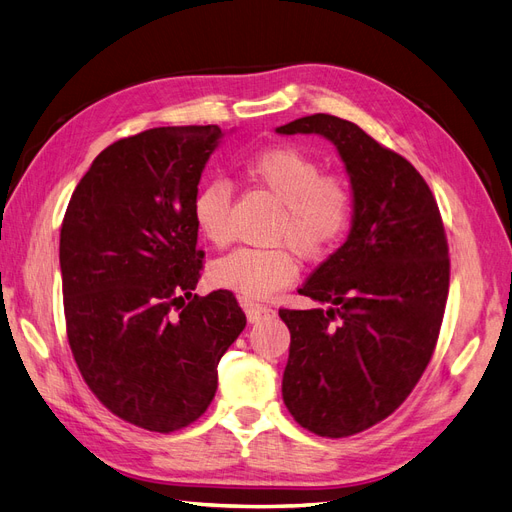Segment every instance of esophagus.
<instances>
[{
  "mask_svg": "<svg viewBox=\"0 0 512 512\" xmlns=\"http://www.w3.org/2000/svg\"><path fill=\"white\" fill-rule=\"evenodd\" d=\"M245 314L250 322H260V320L275 316V309L269 305H260V303L250 301V303H245Z\"/></svg>",
  "mask_w": 512,
  "mask_h": 512,
  "instance_id": "obj_1",
  "label": "esophagus"
}]
</instances>
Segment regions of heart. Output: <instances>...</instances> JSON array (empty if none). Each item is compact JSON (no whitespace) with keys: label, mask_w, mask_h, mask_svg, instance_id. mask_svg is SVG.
<instances>
[{"label":"heart","mask_w":512,"mask_h":512,"mask_svg":"<svg viewBox=\"0 0 512 512\" xmlns=\"http://www.w3.org/2000/svg\"><path fill=\"white\" fill-rule=\"evenodd\" d=\"M243 177L271 194L282 205L271 232L273 243L290 244L305 260H316L335 250L352 222V192L344 181L327 177L312 156L297 147L262 149L243 160ZM232 192L224 181H209L192 200L196 228L209 243L226 245L230 230ZM297 260L285 245L269 250H241L211 265V282L245 299H265L294 282Z\"/></svg>","instance_id":"heart-1"}]
</instances>
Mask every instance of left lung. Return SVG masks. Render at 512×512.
Listing matches in <instances>:
<instances>
[{
  "label": "left lung",
  "instance_id": "1",
  "mask_svg": "<svg viewBox=\"0 0 512 512\" xmlns=\"http://www.w3.org/2000/svg\"><path fill=\"white\" fill-rule=\"evenodd\" d=\"M277 134H320L352 185V228L299 294L327 303L280 309L290 331L282 395L301 427L346 438L384 421L421 380L448 297V243L421 173L356 123L309 115Z\"/></svg>",
  "mask_w": 512,
  "mask_h": 512
}]
</instances>
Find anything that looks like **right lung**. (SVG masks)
Masks as SVG:
<instances>
[{
  "instance_id": "1",
  "label": "right lung",
  "mask_w": 512,
  "mask_h": 512,
  "mask_svg": "<svg viewBox=\"0 0 512 512\" xmlns=\"http://www.w3.org/2000/svg\"><path fill=\"white\" fill-rule=\"evenodd\" d=\"M222 136L218 126H170L108 145L61 224L74 361L108 410L149 431L205 414L218 363L245 329L232 292L192 294L205 258L192 200Z\"/></svg>"
}]
</instances>
